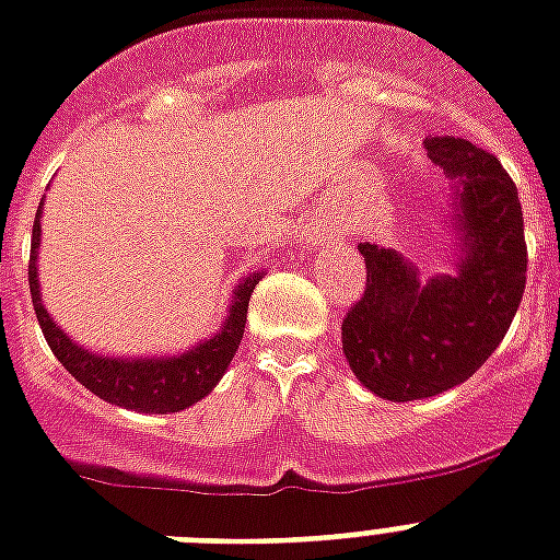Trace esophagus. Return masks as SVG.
<instances>
[{"instance_id":"34e87169","label":"esophagus","mask_w":560,"mask_h":560,"mask_svg":"<svg viewBox=\"0 0 560 560\" xmlns=\"http://www.w3.org/2000/svg\"><path fill=\"white\" fill-rule=\"evenodd\" d=\"M327 235H330V230H327V226L322 224V221H319V224H313V230H311V241H325Z\"/></svg>"}]
</instances>
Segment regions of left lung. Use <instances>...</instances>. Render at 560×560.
<instances>
[{
	"label": "left lung",
	"mask_w": 560,
	"mask_h": 560,
	"mask_svg": "<svg viewBox=\"0 0 560 560\" xmlns=\"http://www.w3.org/2000/svg\"><path fill=\"white\" fill-rule=\"evenodd\" d=\"M425 149L452 177L457 276L420 281L411 261L365 241V293L342 322L353 376L390 402L466 383L498 351L526 288L524 212L501 161L463 138H425Z\"/></svg>",
	"instance_id": "obj_1"
}]
</instances>
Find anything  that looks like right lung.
Wrapping results in <instances>:
<instances>
[{
	"mask_svg": "<svg viewBox=\"0 0 560 560\" xmlns=\"http://www.w3.org/2000/svg\"><path fill=\"white\" fill-rule=\"evenodd\" d=\"M39 215H43V203L36 209L34 221V241H31V261H28V281H31V299H34L36 322L43 327L45 339L51 345L54 357L62 362L68 374L74 376L77 383L85 385L91 394L106 399L112 406L135 408L143 413H175L184 408L195 406L203 399L209 390L215 388L218 380L233 362L238 351L241 336H244V322H247L249 295L261 281V272H253L233 293V304L226 313L224 325L212 339L195 345L192 351L177 353V357H158V359H117V357H100L68 339L66 330H59L57 322L48 316L39 295V279H36V249H39Z\"/></svg>",
	"mask_w": 560,
	"mask_h": 560,
	"instance_id": "right-lung-1",
	"label": "right lung"
}]
</instances>
